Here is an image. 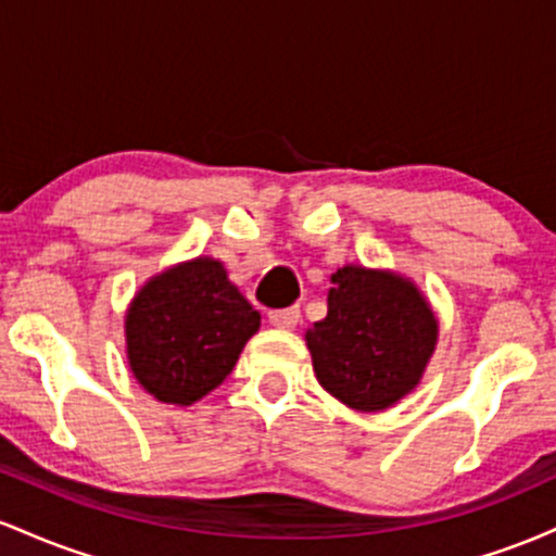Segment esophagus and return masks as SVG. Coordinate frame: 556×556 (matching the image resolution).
Returning a JSON list of instances; mask_svg holds the SVG:
<instances>
[{"label": "esophagus", "mask_w": 556, "mask_h": 556, "mask_svg": "<svg viewBox=\"0 0 556 556\" xmlns=\"http://www.w3.org/2000/svg\"><path fill=\"white\" fill-rule=\"evenodd\" d=\"M300 321V308L298 305H290V308H277L269 311V324L277 329H295Z\"/></svg>", "instance_id": "obj_1"}]
</instances>
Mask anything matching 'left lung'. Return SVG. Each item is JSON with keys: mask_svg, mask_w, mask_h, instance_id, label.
<instances>
[{"mask_svg": "<svg viewBox=\"0 0 556 556\" xmlns=\"http://www.w3.org/2000/svg\"><path fill=\"white\" fill-rule=\"evenodd\" d=\"M318 384L355 410H384L424 376L437 318L407 279L363 266L331 274L327 318L305 334Z\"/></svg>", "mask_w": 556, "mask_h": 556, "instance_id": "8db88e82", "label": "left lung"}]
</instances>
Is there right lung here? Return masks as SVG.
Returning <instances> with one entry per match:
<instances>
[{
  "instance_id": "obj_1",
  "label": "right lung",
  "mask_w": 556,
  "mask_h": 556,
  "mask_svg": "<svg viewBox=\"0 0 556 556\" xmlns=\"http://www.w3.org/2000/svg\"><path fill=\"white\" fill-rule=\"evenodd\" d=\"M261 314L214 258L159 274L132 300L125 318L127 358L146 392L172 405H193L227 379Z\"/></svg>"
}]
</instances>
